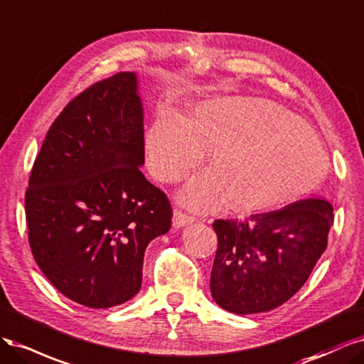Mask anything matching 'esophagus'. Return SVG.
<instances>
[{
  "mask_svg": "<svg viewBox=\"0 0 364 364\" xmlns=\"http://www.w3.org/2000/svg\"><path fill=\"white\" fill-rule=\"evenodd\" d=\"M196 218L192 216V215H187L186 212H183V210L180 208H175L173 210V218H172V225L173 227H183V225H187V224H192V222H195Z\"/></svg>",
  "mask_w": 364,
  "mask_h": 364,
  "instance_id": "esophagus-1",
  "label": "esophagus"
}]
</instances>
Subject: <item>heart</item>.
<instances>
[{
    "mask_svg": "<svg viewBox=\"0 0 364 364\" xmlns=\"http://www.w3.org/2000/svg\"><path fill=\"white\" fill-rule=\"evenodd\" d=\"M212 151V171L181 192V201L195 210L224 199L236 212L274 208L309 193L326 171L325 151L310 128L262 98L204 101L186 121L160 113L145 134L148 169L161 183L187 178Z\"/></svg>",
    "mask_w": 364,
    "mask_h": 364,
    "instance_id": "obj_1",
    "label": "heart"
}]
</instances>
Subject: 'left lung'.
<instances>
[{"mask_svg":"<svg viewBox=\"0 0 364 364\" xmlns=\"http://www.w3.org/2000/svg\"><path fill=\"white\" fill-rule=\"evenodd\" d=\"M333 205L306 198L243 220L216 219L218 250L210 289L222 309L263 313L289 301L326 250Z\"/></svg>","mask_w":364,"mask_h":364,"instance_id":"1","label":"left lung"}]
</instances>
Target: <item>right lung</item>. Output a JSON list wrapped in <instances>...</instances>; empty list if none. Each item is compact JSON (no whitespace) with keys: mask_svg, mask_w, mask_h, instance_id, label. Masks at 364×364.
Instances as JSON below:
<instances>
[{"mask_svg":"<svg viewBox=\"0 0 364 364\" xmlns=\"http://www.w3.org/2000/svg\"><path fill=\"white\" fill-rule=\"evenodd\" d=\"M136 87L133 73H118L69 101L26 192L34 260L58 291L90 309L132 299L148 243L171 228L166 193L139 168L145 134Z\"/></svg>","mask_w":364,"mask_h":364,"instance_id":"obj_1","label":"right lung"}]
</instances>
